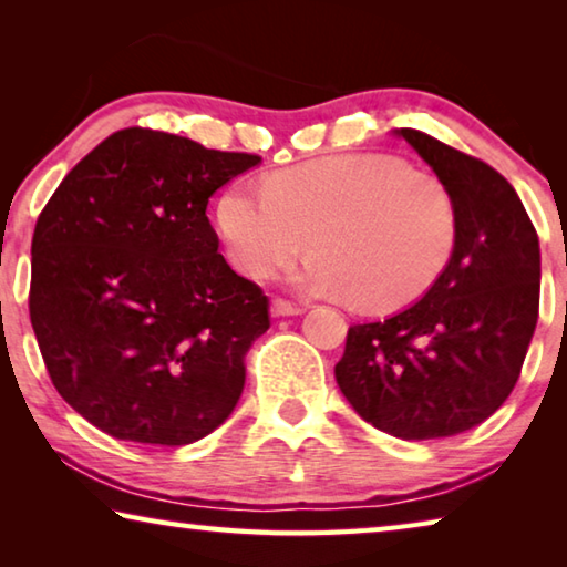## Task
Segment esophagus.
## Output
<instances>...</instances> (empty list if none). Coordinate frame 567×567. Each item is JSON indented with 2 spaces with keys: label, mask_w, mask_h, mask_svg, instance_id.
<instances>
[{
  "label": "esophagus",
  "mask_w": 567,
  "mask_h": 567,
  "mask_svg": "<svg viewBox=\"0 0 567 567\" xmlns=\"http://www.w3.org/2000/svg\"><path fill=\"white\" fill-rule=\"evenodd\" d=\"M270 310H272L275 318H287V315H302L305 307L302 305H292V302L282 300V297H277V300H272Z\"/></svg>",
  "instance_id": "34e87169"
}]
</instances>
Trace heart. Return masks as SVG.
I'll return each instance as SVG.
<instances>
[{"mask_svg": "<svg viewBox=\"0 0 567 567\" xmlns=\"http://www.w3.org/2000/svg\"><path fill=\"white\" fill-rule=\"evenodd\" d=\"M229 260L255 280L282 270L310 243L302 285L360 310H400L425 295L457 243L447 185L392 155H332L235 182L217 205Z\"/></svg>", "mask_w": 567, "mask_h": 567, "instance_id": "b5f03b06", "label": "heart"}]
</instances>
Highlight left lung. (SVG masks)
Here are the masks:
<instances>
[{"label":"left lung","mask_w":567,"mask_h":567,"mask_svg":"<svg viewBox=\"0 0 567 567\" xmlns=\"http://www.w3.org/2000/svg\"><path fill=\"white\" fill-rule=\"evenodd\" d=\"M400 134L455 199V252L420 302L352 324L334 378L372 427L435 440L480 425L513 392L540 307V245L501 172L420 130Z\"/></svg>","instance_id":"1"}]
</instances>
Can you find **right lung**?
Segmentation results:
<instances>
[{
	"label": "right lung",
	"mask_w": 567,
	"mask_h": 567,
	"mask_svg": "<svg viewBox=\"0 0 567 567\" xmlns=\"http://www.w3.org/2000/svg\"><path fill=\"white\" fill-rule=\"evenodd\" d=\"M260 159L127 127L44 205L30 320L52 385L102 433L179 447L235 410L270 300L217 252L205 213Z\"/></svg>",
	"instance_id": "add662e5"
}]
</instances>
